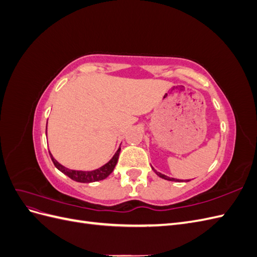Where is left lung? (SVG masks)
<instances>
[{"label": "left lung", "mask_w": 257, "mask_h": 257, "mask_svg": "<svg viewBox=\"0 0 257 257\" xmlns=\"http://www.w3.org/2000/svg\"><path fill=\"white\" fill-rule=\"evenodd\" d=\"M153 170H154V169H153ZM154 172H155V174H157L159 177H161V178H163V179H166V180H169V181H179V180H177V179L169 178V177H167V176H165V175H163V174L157 172V170H154ZM188 181H190V180H188Z\"/></svg>", "instance_id": "1"}]
</instances>
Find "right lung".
I'll use <instances>...</instances> for the list:
<instances>
[{"label": "right lung", "mask_w": 257, "mask_h": 257, "mask_svg": "<svg viewBox=\"0 0 257 257\" xmlns=\"http://www.w3.org/2000/svg\"><path fill=\"white\" fill-rule=\"evenodd\" d=\"M120 150L121 148H119L118 151L115 152V154L113 155V158L105 164L104 166H102L98 169L95 170H92V172H80V170H73V169H68L64 166H62L60 163H58L56 160L53 159V157L50 154V158L53 162L54 166H56L60 172H62L63 174H65L67 177H69L73 180L77 181V182H83V183H89V182H95V181H99V180H103V179L107 178L109 176L112 172L113 169L116 165V162H118L119 159V154H120Z\"/></svg>", "instance_id": "add662e5"}]
</instances>
